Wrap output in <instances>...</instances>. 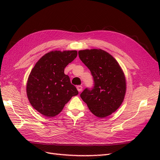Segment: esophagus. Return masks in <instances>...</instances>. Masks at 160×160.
Instances as JSON below:
<instances>
[{
    "instance_id": "obj_1",
    "label": "esophagus",
    "mask_w": 160,
    "mask_h": 160,
    "mask_svg": "<svg viewBox=\"0 0 160 160\" xmlns=\"http://www.w3.org/2000/svg\"><path fill=\"white\" fill-rule=\"evenodd\" d=\"M77 90H78L79 92H81L82 91L83 88H82L81 85H78V86H77Z\"/></svg>"
}]
</instances>
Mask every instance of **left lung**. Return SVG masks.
Masks as SVG:
<instances>
[{
  "mask_svg": "<svg viewBox=\"0 0 160 160\" xmlns=\"http://www.w3.org/2000/svg\"><path fill=\"white\" fill-rule=\"evenodd\" d=\"M81 61L93 76L94 86L86 88L80 96L91 113L105 118L115 112L122 105L126 91L123 72L114 58L101 49L79 51Z\"/></svg>",
  "mask_w": 160,
  "mask_h": 160,
  "instance_id": "obj_1",
  "label": "left lung"
}]
</instances>
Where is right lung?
Instances as JSON below:
<instances>
[{"mask_svg":"<svg viewBox=\"0 0 160 160\" xmlns=\"http://www.w3.org/2000/svg\"><path fill=\"white\" fill-rule=\"evenodd\" d=\"M77 55V51H51L33 67L27 81V94L31 105L42 115L55 117L72 96L78 95L69 77L64 73Z\"/></svg>","mask_w":160,"mask_h":160,"instance_id":"obj_1","label":"right lung"}]
</instances>
